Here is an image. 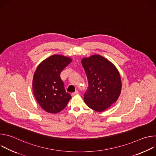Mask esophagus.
I'll list each match as a JSON object with an SVG mask.
<instances>
[{
  "label": "esophagus",
  "instance_id": "1",
  "mask_svg": "<svg viewBox=\"0 0 156 156\" xmlns=\"http://www.w3.org/2000/svg\"><path fill=\"white\" fill-rule=\"evenodd\" d=\"M78 94V91H76L75 92L72 93L71 94V95H72V96H75V95H76V94Z\"/></svg>",
  "mask_w": 156,
  "mask_h": 156
}]
</instances>
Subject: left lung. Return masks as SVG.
<instances>
[{
  "label": "left lung",
  "mask_w": 156,
  "mask_h": 156,
  "mask_svg": "<svg viewBox=\"0 0 156 156\" xmlns=\"http://www.w3.org/2000/svg\"><path fill=\"white\" fill-rule=\"evenodd\" d=\"M81 63L88 83L84 102L93 110L102 112L115 102L120 94L119 72L112 63L99 55L84 58Z\"/></svg>",
  "instance_id": "8db88e82"
}]
</instances>
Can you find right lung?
<instances>
[{"label": "right lung", "instance_id": "1", "mask_svg": "<svg viewBox=\"0 0 156 156\" xmlns=\"http://www.w3.org/2000/svg\"><path fill=\"white\" fill-rule=\"evenodd\" d=\"M72 60L54 55L42 62L34 73L33 90L36 101L47 112L56 114L67 105L71 95L65 90L60 73Z\"/></svg>", "mask_w": 156, "mask_h": 156}]
</instances>
